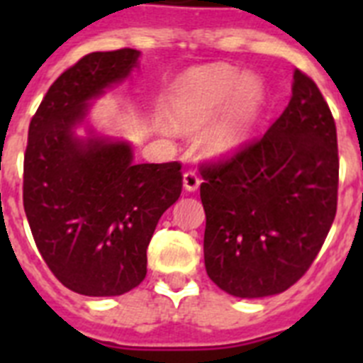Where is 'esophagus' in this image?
I'll return each instance as SVG.
<instances>
[{"mask_svg":"<svg viewBox=\"0 0 363 363\" xmlns=\"http://www.w3.org/2000/svg\"><path fill=\"white\" fill-rule=\"evenodd\" d=\"M184 187L187 189L189 192L196 191V189L200 187V176H198L194 171H185V174H184Z\"/></svg>","mask_w":363,"mask_h":363,"instance_id":"obj_1","label":"esophagus"}]
</instances>
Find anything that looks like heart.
Here are the masks:
<instances>
[{
    "instance_id": "1",
    "label": "heart",
    "mask_w": 363,
    "mask_h": 363,
    "mask_svg": "<svg viewBox=\"0 0 363 363\" xmlns=\"http://www.w3.org/2000/svg\"><path fill=\"white\" fill-rule=\"evenodd\" d=\"M262 104L264 86L258 79L233 67L216 65L192 70L176 83L167 118L176 129L196 130L223 111L205 145L216 156H227L245 143Z\"/></svg>"
}]
</instances>
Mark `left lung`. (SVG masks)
Instances as JSON below:
<instances>
[{
  "label": "left lung",
  "mask_w": 363,
  "mask_h": 363,
  "mask_svg": "<svg viewBox=\"0 0 363 363\" xmlns=\"http://www.w3.org/2000/svg\"><path fill=\"white\" fill-rule=\"evenodd\" d=\"M338 169L331 108L296 69L289 105L267 133L200 165L211 280L238 298L271 296L296 284L336 216Z\"/></svg>",
  "instance_id": "8db88e82"
}]
</instances>
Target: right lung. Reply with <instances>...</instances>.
Masks as SVG:
<instances>
[{"label": "right lung", "instance_id": "add662e5", "mask_svg": "<svg viewBox=\"0 0 363 363\" xmlns=\"http://www.w3.org/2000/svg\"><path fill=\"white\" fill-rule=\"evenodd\" d=\"M140 52H91L50 85L28 125L23 207L38 251L67 289L120 296L143 281L158 220L182 194V163H134L129 143L79 140L86 104Z\"/></svg>", "mask_w": 363, "mask_h": 363}]
</instances>
